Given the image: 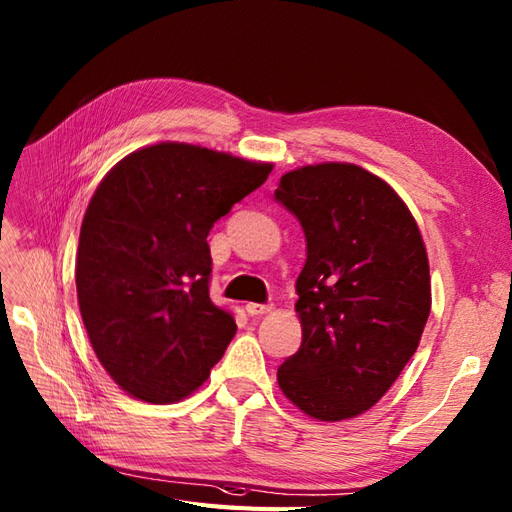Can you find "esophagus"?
Here are the masks:
<instances>
[{
  "instance_id": "esophagus-1",
  "label": "esophagus",
  "mask_w": 512,
  "mask_h": 512,
  "mask_svg": "<svg viewBox=\"0 0 512 512\" xmlns=\"http://www.w3.org/2000/svg\"><path fill=\"white\" fill-rule=\"evenodd\" d=\"M245 310L252 317H260V315H267V313H271L273 310V306L271 304H254V302H249L247 306H245Z\"/></svg>"
}]
</instances>
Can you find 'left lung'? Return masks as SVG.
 Returning <instances> with one entry per match:
<instances>
[{"instance_id":"left-lung-1","label":"left lung","mask_w":512,"mask_h":512,"mask_svg":"<svg viewBox=\"0 0 512 512\" xmlns=\"http://www.w3.org/2000/svg\"><path fill=\"white\" fill-rule=\"evenodd\" d=\"M276 199L306 234L295 313L302 345L278 369L286 400L319 421L363 415L417 352L430 315L426 245L404 199L352 162L284 173Z\"/></svg>"}]
</instances>
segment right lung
Wrapping results in <instances>:
<instances>
[{"instance_id":"obj_1","label":"right lung","mask_w":512,"mask_h":512,"mask_svg":"<svg viewBox=\"0 0 512 512\" xmlns=\"http://www.w3.org/2000/svg\"><path fill=\"white\" fill-rule=\"evenodd\" d=\"M271 169L165 141L99 182L80 228L78 304L97 360L136 400H184L226 352L236 323L210 302L206 236Z\"/></svg>"}]
</instances>
